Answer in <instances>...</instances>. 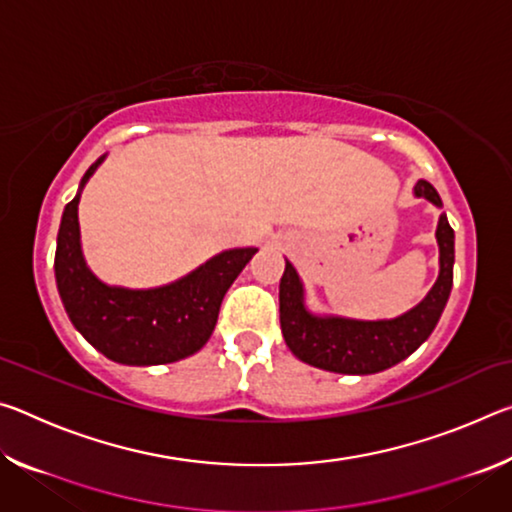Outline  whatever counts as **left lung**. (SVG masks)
Wrapping results in <instances>:
<instances>
[{
	"instance_id": "obj_1",
	"label": "left lung",
	"mask_w": 512,
	"mask_h": 512,
	"mask_svg": "<svg viewBox=\"0 0 512 512\" xmlns=\"http://www.w3.org/2000/svg\"><path fill=\"white\" fill-rule=\"evenodd\" d=\"M418 198L443 207L433 185L418 180ZM438 280L418 305L397 318L359 320L334 314H316L305 302V284L287 259L280 280V325L289 350L309 366L341 375H375L404 361L429 339L452 293L454 230L443 212L436 228Z\"/></svg>"
}]
</instances>
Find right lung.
I'll use <instances>...</instances> for the list:
<instances>
[{
	"instance_id": "obj_1",
	"label": "right lung",
	"mask_w": 512,
	"mask_h": 512,
	"mask_svg": "<svg viewBox=\"0 0 512 512\" xmlns=\"http://www.w3.org/2000/svg\"><path fill=\"white\" fill-rule=\"evenodd\" d=\"M103 160L106 155L85 171L60 219L54 271L67 316L92 348L124 366H162L192 357L210 341L225 291L257 248L223 250L164 287L106 284L85 262L79 228L81 192Z\"/></svg>"
}]
</instances>
